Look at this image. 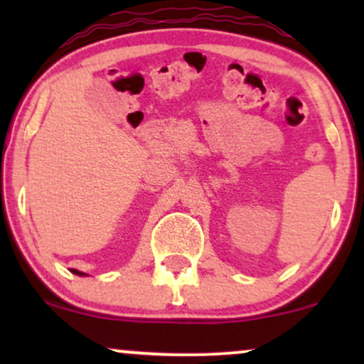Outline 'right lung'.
<instances>
[{
	"label": "right lung",
	"instance_id": "right-lung-1",
	"mask_svg": "<svg viewBox=\"0 0 364 364\" xmlns=\"http://www.w3.org/2000/svg\"><path fill=\"white\" fill-rule=\"evenodd\" d=\"M72 272H73V274H77V275H85L83 272H78V270H75V269H72Z\"/></svg>",
	"mask_w": 364,
	"mask_h": 364
}]
</instances>
